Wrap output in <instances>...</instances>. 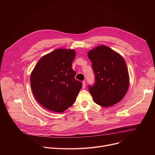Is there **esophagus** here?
<instances>
[{"instance_id": "34e87169", "label": "esophagus", "mask_w": 155, "mask_h": 155, "mask_svg": "<svg viewBox=\"0 0 155 155\" xmlns=\"http://www.w3.org/2000/svg\"><path fill=\"white\" fill-rule=\"evenodd\" d=\"M85 87H86V82L84 81H83L82 82V87L83 88V89H84Z\"/></svg>"}]
</instances>
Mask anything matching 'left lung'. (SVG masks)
Instances as JSON below:
<instances>
[{"label":"left lung","mask_w":155,"mask_h":155,"mask_svg":"<svg viewBox=\"0 0 155 155\" xmlns=\"http://www.w3.org/2000/svg\"><path fill=\"white\" fill-rule=\"evenodd\" d=\"M87 57L95 75L94 85L88 86L94 102L104 107L119 102L126 95L129 84L123 58L105 45L90 50Z\"/></svg>","instance_id":"obj_1"}]
</instances>
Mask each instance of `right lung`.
I'll use <instances>...</instances> for the list:
<instances>
[{"instance_id": "obj_1", "label": "right lung", "mask_w": 155, "mask_h": 155, "mask_svg": "<svg viewBox=\"0 0 155 155\" xmlns=\"http://www.w3.org/2000/svg\"><path fill=\"white\" fill-rule=\"evenodd\" d=\"M74 50L57 49L42 56L31 75L33 94L43 107L61 113L72 106L82 87L72 69Z\"/></svg>"}]
</instances>
